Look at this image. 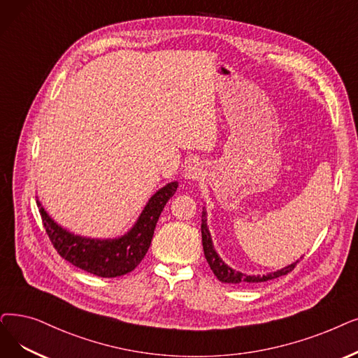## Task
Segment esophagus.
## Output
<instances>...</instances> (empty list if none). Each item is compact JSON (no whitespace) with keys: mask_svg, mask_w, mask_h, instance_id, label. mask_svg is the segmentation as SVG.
Instances as JSON below:
<instances>
[{"mask_svg":"<svg viewBox=\"0 0 358 358\" xmlns=\"http://www.w3.org/2000/svg\"><path fill=\"white\" fill-rule=\"evenodd\" d=\"M182 176L187 181H192V182L197 181L200 178H203L205 166H203V164L199 162V161H192L187 166H185Z\"/></svg>","mask_w":358,"mask_h":358,"instance_id":"obj_1","label":"esophagus"}]
</instances>
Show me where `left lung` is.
<instances>
[{
	"mask_svg": "<svg viewBox=\"0 0 358 358\" xmlns=\"http://www.w3.org/2000/svg\"><path fill=\"white\" fill-rule=\"evenodd\" d=\"M206 210L203 209V212H201V243H203V252H205V257L209 263V266L212 269V272L215 273V276L220 279L221 282H225V284H253V282H265V281H269V279H275V278H279L282 275H287L288 272H291L295 266H297L299 260L295 263H291V265L279 269L276 272H272V273H266V275H245V273H241L236 269L229 268L227 263L217 256L216 250L213 248V244H212V238H210V232L208 229V224H206Z\"/></svg>",
	"mask_w": 358,
	"mask_h": 358,
	"instance_id": "obj_1",
	"label": "left lung"
}]
</instances>
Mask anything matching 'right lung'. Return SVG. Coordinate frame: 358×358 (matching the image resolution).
<instances>
[{
  "label": "right lung",
  "instance_id": "1",
  "mask_svg": "<svg viewBox=\"0 0 358 358\" xmlns=\"http://www.w3.org/2000/svg\"><path fill=\"white\" fill-rule=\"evenodd\" d=\"M178 182H168L146 203L138 220L127 234L118 238H86L71 234L58 225L36 200L42 222L58 255L71 265L101 278H117L131 272L148 253L155 227L169 197L177 192Z\"/></svg>",
  "mask_w": 358,
  "mask_h": 358
}]
</instances>
